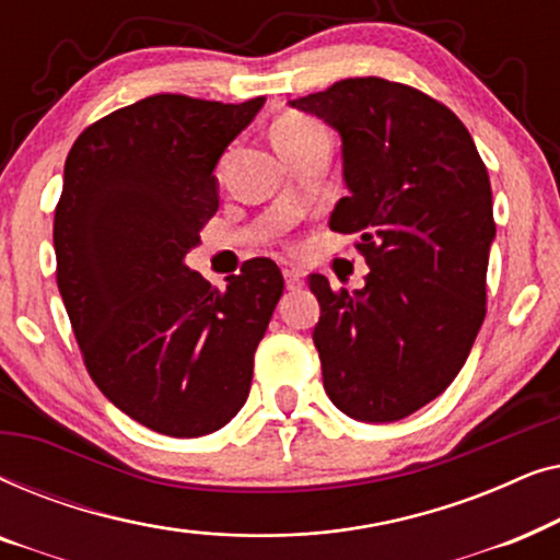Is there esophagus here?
<instances>
[{
  "label": "esophagus",
  "instance_id": "34e87169",
  "mask_svg": "<svg viewBox=\"0 0 560 560\" xmlns=\"http://www.w3.org/2000/svg\"><path fill=\"white\" fill-rule=\"evenodd\" d=\"M282 278H285V288L288 290H298V288L303 285V272L293 270V267H285V270H282Z\"/></svg>",
  "mask_w": 560,
  "mask_h": 560
}]
</instances>
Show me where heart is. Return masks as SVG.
<instances>
[{"label": "heart", "mask_w": 560, "mask_h": 560, "mask_svg": "<svg viewBox=\"0 0 560 560\" xmlns=\"http://www.w3.org/2000/svg\"><path fill=\"white\" fill-rule=\"evenodd\" d=\"M320 135H326V129L320 127V121L308 117V114H298V112L282 114V117L272 125V140H275V148L280 152L301 148V144L316 140Z\"/></svg>", "instance_id": "b5f03b06"}]
</instances>
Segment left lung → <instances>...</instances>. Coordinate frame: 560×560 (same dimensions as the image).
I'll return each mask as SVG.
<instances>
[{
    "mask_svg": "<svg viewBox=\"0 0 560 560\" xmlns=\"http://www.w3.org/2000/svg\"><path fill=\"white\" fill-rule=\"evenodd\" d=\"M341 135L343 196L328 226L359 234L364 288L308 285L324 387L347 416L393 423L435 400L487 313L492 186L469 129L423 91L377 75L290 102Z\"/></svg>",
    "mask_w": 560,
    "mask_h": 560,
    "instance_id": "obj_1",
    "label": "left lung"
}]
</instances>
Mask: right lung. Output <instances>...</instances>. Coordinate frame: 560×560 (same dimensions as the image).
<instances>
[{
  "instance_id": "add662e5",
  "label": "right lung",
  "mask_w": 560,
  "mask_h": 560,
  "mask_svg": "<svg viewBox=\"0 0 560 560\" xmlns=\"http://www.w3.org/2000/svg\"><path fill=\"white\" fill-rule=\"evenodd\" d=\"M262 104L155 94L83 129L66 158L52 247L83 364L121 412L173 439L219 431L247 402L285 288L267 257L226 290L183 265L219 209V158Z\"/></svg>"
}]
</instances>
